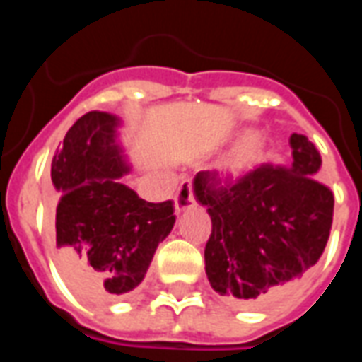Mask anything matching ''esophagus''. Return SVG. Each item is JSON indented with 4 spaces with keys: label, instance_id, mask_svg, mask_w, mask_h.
I'll use <instances>...</instances> for the list:
<instances>
[{
    "label": "esophagus",
    "instance_id": "1",
    "mask_svg": "<svg viewBox=\"0 0 362 362\" xmlns=\"http://www.w3.org/2000/svg\"><path fill=\"white\" fill-rule=\"evenodd\" d=\"M174 204H176V209L178 211H184V209H189L192 205L196 204V197H194V188H192V182L184 180L180 184V188L174 196Z\"/></svg>",
    "mask_w": 362,
    "mask_h": 362
}]
</instances>
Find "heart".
<instances>
[{"instance_id": "1", "label": "heart", "mask_w": 362, "mask_h": 362, "mask_svg": "<svg viewBox=\"0 0 362 362\" xmlns=\"http://www.w3.org/2000/svg\"><path fill=\"white\" fill-rule=\"evenodd\" d=\"M264 149H266L264 137L256 132H250V134L243 135L235 143V147L223 157L221 168L228 174L246 173L254 165H258L259 158L264 157Z\"/></svg>"}]
</instances>
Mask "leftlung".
<instances>
[{
    "mask_svg": "<svg viewBox=\"0 0 362 362\" xmlns=\"http://www.w3.org/2000/svg\"><path fill=\"white\" fill-rule=\"evenodd\" d=\"M293 158L238 178L217 170L194 178V194L207 207L211 235L205 273L211 287L246 308L277 300L303 277L326 248L334 194L316 178L322 158L306 135H291Z\"/></svg>",
    "mask_w": 362,
    "mask_h": 362,
    "instance_id": "left-lung-1",
    "label": "left lung"
}]
</instances>
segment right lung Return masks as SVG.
I'll list each match as a JSON object with an SVG mask.
<instances>
[{"instance_id":"add662e5","label":"right lung","mask_w":362,"mask_h":362,"mask_svg":"<svg viewBox=\"0 0 362 362\" xmlns=\"http://www.w3.org/2000/svg\"><path fill=\"white\" fill-rule=\"evenodd\" d=\"M116 127V116L87 112L52 158L56 262L89 300L134 291L176 221L170 199L149 204L122 184L129 168Z\"/></svg>"}]
</instances>
